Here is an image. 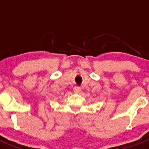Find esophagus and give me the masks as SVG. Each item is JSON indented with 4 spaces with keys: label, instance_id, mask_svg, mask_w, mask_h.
I'll return each instance as SVG.
<instances>
[{
    "label": "esophagus",
    "instance_id": "esophagus-1",
    "mask_svg": "<svg viewBox=\"0 0 149 149\" xmlns=\"http://www.w3.org/2000/svg\"><path fill=\"white\" fill-rule=\"evenodd\" d=\"M73 91H74V93H76V94H78V93H79L81 91V88H79V87H74Z\"/></svg>",
    "mask_w": 149,
    "mask_h": 149
}]
</instances>
